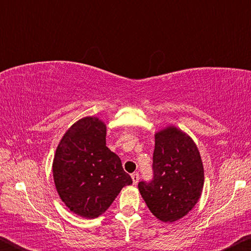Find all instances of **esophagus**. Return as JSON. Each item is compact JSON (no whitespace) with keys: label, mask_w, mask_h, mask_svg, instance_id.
Returning a JSON list of instances; mask_svg holds the SVG:
<instances>
[{"label":"esophagus","mask_w":251,"mask_h":251,"mask_svg":"<svg viewBox=\"0 0 251 251\" xmlns=\"http://www.w3.org/2000/svg\"><path fill=\"white\" fill-rule=\"evenodd\" d=\"M131 179H133V184L134 185H136L138 182V179H139V175H138V173H134V174H131Z\"/></svg>","instance_id":"34e87169"}]
</instances>
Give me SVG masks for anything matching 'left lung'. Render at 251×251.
<instances>
[{
    "label": "left lung",
    "instance_id": "obj_1",
    "mask_svg": "<svg viewBox=\"0 0 251 251\" xmlns=\"http://www.w3.org/2000/svg\"><path fill=\"white\" fill-rule=\"evenodd\" d=\"M152 179L138 189L156 218L173 223L186 216L201 198L203 166L192 138L175 126L157 131L152 155Z\"/></svg>",
    "mask_w": 251,
    "mask_h": 251
}]
</instances>
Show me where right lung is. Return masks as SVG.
<instances>
[{
	"label": "right lung",
	"mask_w": 251,
	"mask_h": 251,
	"mask_svg": "<svg viewBox=\"0 0 251 251\" xmlns=\"http://www.w3.org/2000/svg\"><path fill=\"white\" fill-rule=\"evenodd\" d=\"M53 177L66 207L88 219L105 212L123 187L133 184L120 157L106 146V125L93 116L76 122L62 137Z\"/></svg>",
	"instance_id": "1"
}]
</instances>
